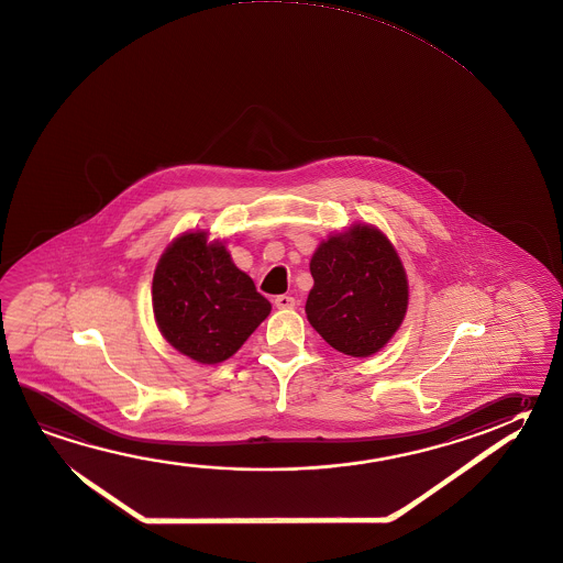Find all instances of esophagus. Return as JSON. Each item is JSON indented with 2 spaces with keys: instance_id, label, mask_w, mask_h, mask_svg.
Returning <instances> with one entry per match:
<instances>
[{
  "instance_id": "obj_1",
  "label": "esophagus",
  "mask_w": 563,
  "mask_h": 563,
  "mask_svg": "<svg viewBox=\"0 0 563 563\" xmlns=\"http://www.w3.org/2000/svg\"><path fill=\"white\" fill-rule=\"evenodd\" d=\"M275 306L280 308V310H288V308H295L296 300L292 298V296L280 295L275 298Z\"/></svg>"
}]
</instances>
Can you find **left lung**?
I'll list each match as a JSON object with an SVG mask.
<instances>
[{
	"instance_id": "obj_1",
	"label": "left lung",
	"mask_w": 563,
	"mask_h": 563,
	"mask_svg": "<svg viewBox=\"0 0 563 563\" xmlns=\"http://www.w3.org/2000/svg\"><path fill=\"white\" fill-rule=\"evenodd\" d=\"M310 273L308 322L338 352L367 357L399 330L409 286L397 251L379 229L355 223L330 235L310 258Z\"/></svg>"
}]
</instances>
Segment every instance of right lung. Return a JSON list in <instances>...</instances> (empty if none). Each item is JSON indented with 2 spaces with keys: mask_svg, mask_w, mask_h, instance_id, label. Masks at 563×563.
Wrapping results in <instances>:
<instances>
[{
  "mask_svg": "<svg viewBox=\"0 0 563 563\" xmlns=\"http://www.w3.org/2000/svg\"><path fill=\"white\" fill-rule=\"evenodd\" d=\"M159 332L179 354L219 364L235 354L271 312L253 278L206 231L179 235L159 257L152 280Z\"/></svg>",
  "mask_w": 563,
  "mask_h": 563,
  "instance_id": "add662e5",
  "label": "right lung"
}]
</instances>
